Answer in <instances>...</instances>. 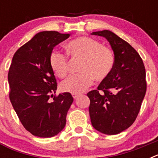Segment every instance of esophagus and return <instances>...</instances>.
Here are the masks:
<instances>
[{
    "instance_id": "obj_1",
    "label": "esophagus",
    "mask_w": 158,
    "mask_h": 158,
    "mask_svg": "<svg viewBox=\"0 0 158 158\" xmlns=\"http://www.w3.org/2000/svg\"><path fill=\"white\" fill-rule=\"evenodd\" d=\"M73 95V99H77L78 97V96H79V94H72Z\"/></svg>"
}]
</instances>
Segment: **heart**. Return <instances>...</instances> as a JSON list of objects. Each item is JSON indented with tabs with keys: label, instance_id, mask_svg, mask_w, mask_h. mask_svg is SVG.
<instances>
[{
	"label": "heart",
	"instance_id": "obj_1",
	"mask_svg": "<svg viewBox=\"0 0 158 158\" xmlns=\"http://www.w3.org/2000/svg\"><path fill=\"white\" fill-rule=\"evenodd\" d=\"M67 55L73 60L81 61L79 67L81 74L70 77L61 85L65 93L77 94L84 92L93 84V80L103 81L112 72L115 55L109 47L93 38L81 36L71 40L65 45ZM53 73L59 78L68 74L69 62L65 54L54 51L49 58Z\"/></svg>",
	"mask_w": 158,
	"mask_h": 158
}]
</instances>
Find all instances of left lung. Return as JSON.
Wrapping results in <instances>:
<instances>
[{
  "mask_svg": "<svg viewBox=\"0 0 158 158\" xmlns=\"http://www.w3.org/2000/svg\"><path fill=\"white\" fill-rule=\"evenodd\" d=\"M109 42L115 65L96 90L87 93L93 127L105 135H117L133 124L146 92V69L139 53L108 30L93 32Z\"/></svg>",
  "mask_w": 158,
  "mask_h": 158,
  "instance_id": "1",
  "label": "left lung"
}]
</instances>
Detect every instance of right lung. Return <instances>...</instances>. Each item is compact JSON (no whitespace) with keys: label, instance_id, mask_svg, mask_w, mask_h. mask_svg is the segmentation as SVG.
<instances>
[{"label":"right lung","instance_id":"add662e5","mask_svg":"<svg viewBox=\"0 0 158 158\" xmlns=\"http://www.w3.org/2000/svg\"><path fill=\"white\" fill-rule=\"evenodd\" d=\"M69 35L52 31L40 32L12 58L8 75L9 99L23 126L35 136H55L66 123L73 98L69 93H64L48 101L57 90L49 58L54 47Z\"/></svg>","mask_w":158,"mask_h":158}]
</instances>
